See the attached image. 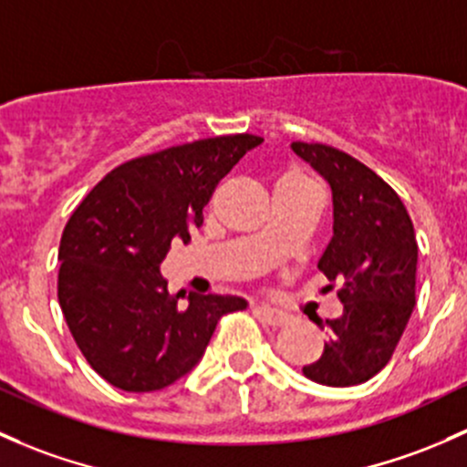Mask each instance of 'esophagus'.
Instances as JSON below:
<instances>
[{
    "label": "esophagus",
    "instance_id": "esophagus-1",
    "mask_svg": "<svg viewBox=\"0 0 467 467\" xmlns=\"http://www.w3.org/2000/svg\"><path fill=\"white\" fill-rule=\"evenodd\" d=\"M257 313L259 317H262L264 322L271 324V327H284V324L288 322V316L284 311H277V308H271V306H257Z\"/></svg>",
    "mask_w": 467,
    "mask_h": 467
}]
</instances>
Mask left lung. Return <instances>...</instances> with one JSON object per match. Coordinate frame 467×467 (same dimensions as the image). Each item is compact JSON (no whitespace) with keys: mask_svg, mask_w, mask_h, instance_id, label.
Here are the masks:
<instances>
[{"mask_svg":"<svg viewBox=\"0 0 467 467\" xmlns=\"http://www.w3.org/2000/svg\"><path fill=\"white\" fill-rule=\"evenodd\" d=\"M333 194V237L317 262L328 282H342L345 311L327 320L322 356L304 376L328 387L374 378L391 360L416 304L414 225L400 196L374 170L322 143H293Z\"/></svg>","mask_w":467,"mask_h":467,"instance_id":"1","label":"left lung"}]
</instances>
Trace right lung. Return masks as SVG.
<instances>
[{
	"mask_svg": "<svg viewBox=\"0 0 467 467\" xmlns=\"http://www.w3.org/2000/svg\"><path fill=\"white\" fill-rule=\"evenodd\" d=\"M264 139L217 136L111 170L73 210L60 239L57 299L78 349L109 385L156 391L194 369L237 296H170L161 262L190 242L219 181Z\"/></svg>",
	"mask_w": 467,
	"mask_h": 467,
	"instance_id": "right-lung-1",
	"label": "right lung"
}]
</instances>
